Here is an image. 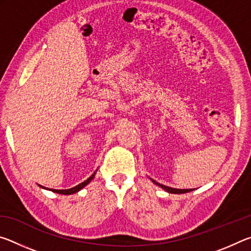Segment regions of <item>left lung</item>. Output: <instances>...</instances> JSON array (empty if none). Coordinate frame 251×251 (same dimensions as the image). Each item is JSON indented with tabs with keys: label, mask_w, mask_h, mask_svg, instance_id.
Here are the masks:
<instances>
[{
	"label": "left lung",
	"mask_w": 251,
	"mask_h": 251,
	"mask_svg": "<svg viewBox=\"0 0 251 251\" xmlns=\"http://www.w3.org/2000/svg\"><path fill=\"white\" fill-rule=\"evenodd\" d=\"M151 181L154 182V184H156L157 186H159L163 189L166 190L167 193H171V194H185V193H189V192H192V190H194V189H177V188H172V187H168V186L158 184V182L155 181L154 179H151Z\"/></svg>",
	"instance_id": "8db88e82"
}]
</instances>
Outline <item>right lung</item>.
<instances>
[{
    "label": "right lung",
    "instance_id": "1",
    "mask_svg": "<svg viewBox=\"0 0 251 251\" xmlns=\"http://www.w3.org/2000/svg\"><path fill=\"white\" fill-rule=\"evenodd\" d=\"M95 174H96V172L93 174V175L90 177V178H87L86 180L85 181H83V182H80L79 185H77V186H75V187H73V188H70V189H49V188H46V187H43V186H41L40 185V187H42V188H44V189H49V190H52V192H54V193H57V194H62V195H71V194H75V193H77V192H79L80 189L82 188H84L85 186H86L88 182H90L93 178L95 177Z\"/></svg>",
    "mask_w": 251,
    "mask_h": 251
}]
</instances>
